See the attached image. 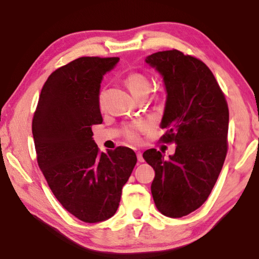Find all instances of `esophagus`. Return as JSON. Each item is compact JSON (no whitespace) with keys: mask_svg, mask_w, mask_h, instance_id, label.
<instances>
[{"mask_svg":"<svg viewBox=\"0 0 259 259\" xmlns=\"http://www.w3.org/2000/svg\"><path fill=\"white\" fill-rule=\"evenodd\" d=\"M136 154H137V159H138V161L139 162H144V157H143V154H142V152H137L136 153Z\"/></svg>","mask_w":259,"mask_h":259,"instance_id":"esophagus-1","label":"esophagus"}]
</instances>
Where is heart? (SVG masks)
<instances>
[{
	"mask_svg": "<svg viewBox=\"0 0 259 259\" xmlns=\"http://www.w3.org/2000/svg\"><path fill=\"white\" fill-rule=\"evenodd\" d=\"M124 84L130 93L133 94L134 97L137 98L142 95H147L148 90H150V78L144 73L133 72L124 77ZM103 97L104 93L102 91L99 95L100 106L103 105ZM148 128H150V124L146 121L133 122V123H129L124 126L123 135L130 143H139L140 139H142V134Z\"/></svg>",
	"mask_w": 259,
	"mask_h": 259,
	"instance_id": "obj_1",
	"label": "heart"
}]
</instances>
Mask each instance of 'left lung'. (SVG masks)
<instances>
[{
  "label": "left lung",
  "mask_w": 259,
  "mask_h": 259,
  "mask_svg": "<svg viewBox=\"0 0 259 259\" xmlns=\"http://www.w3.org/2000/svg\"><path fill=\"white\" fill-rule=\"evenodd\" d=\"M146 63L162 74L168 94L160 140L177 146L168 160L154 148L143 157L155 171L151 192L157 210L179 218L199 209L217 182L229 150V106L196 57L172 49L148 56Z\"/></svg>",
  "instance_id": "obj_1"
}]
</instances>
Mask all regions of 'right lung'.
Listing matches in <instances>:
<instances>
[{
    "instance_id": "add662e5",
    "label": "right lung",
    "mask_w": 259,
    "mask_h": 259,
    "mask_svg": "<svg viewBox=\"0 0 259 259\" xmlns=\"http://www.w3.org/2000/svg\"><path fill=\"white\" fill-rule=\"evenodd\" d=\"M119 57H80L50 74L34 112L37 164L56 199L84 223L111 218L137 162L135 152H100L93 125L103 122L99 90Z\"/></svg>"
}]
</instances>
